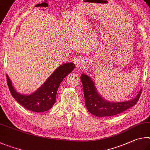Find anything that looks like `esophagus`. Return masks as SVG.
Wrapping results in <instances>:
<instances>
[{"label": "esophagus", "mask_w": 150, "mask_h": 150, "mask_svg": "<svg viewBox=\"0 0 150 150\" xmlns=\"http://www.w3.org/2000/svg\"><path fill=\"white\" fill-rule=\"evenodd\" d=\"M75 64L77 68H80H80H82L83 67H84L85 59L82 57H79L76 61Z\"/></svg>", "instance_id": "esophagus-1"}]
</instances>
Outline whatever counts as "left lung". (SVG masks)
<instances>
[{
	"instance_id": "left-lung-1",
	"label": "left lung",
	"mask_w": 150,
	"mask_h": 150,
	"mask_svg": "<svg viewBox=\"0 0 150 150\" xmlns=\"http://www.w3.org/2000/svg\"><path fill=\"white\" fill-rule=\"evenodd\" d=\"M85 103L88 111L97 117H112L120 113L135 105L137 103L142 90H140L134 99L124 102H109L101 98L97 92L93 82L88 75L81 76Z\"/></svg>"
}]
</instances>
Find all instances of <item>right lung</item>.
Wrapping results in <instances>:
<instances>
[{
	"instance_id": "1",
	"label": "right lung",
	"mask_w": 150,
	"mask_h": 150,
	"mask_svg": "<svg viewBox=\"0 0 150 150\" xmlns=\"http://www.w3.org/2000/svg\"><path fill=\"white\" fill-rule=\"evenodd\" d=\"M74 67L73 63H66L61 65L52 74L40 88L29 96L17 93L13 88L8 76L6 74L8 86L13 98L24 108L33 112H45L51 109L54 104L60 83Z\"/></svg>"
}]
</instances>
